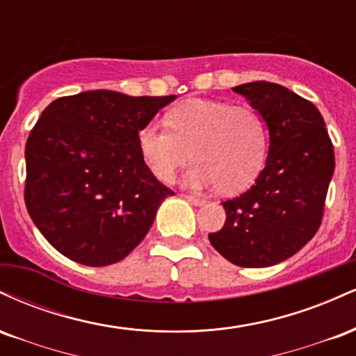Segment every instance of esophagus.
Returning <instances> with one entry per match:
<instances>
[{"mask_svg":"<svg viewBox=\"0 0 356 356\" xmlns=\"http://www.w3.org/2000/svg\"><path fill=\"white\" fill-rule=\"evenodd\" d=\"M184 197L187 199L191 204H194V206H202V204H206V199L204 197H199V195H192V194H186Z\"/></svg>","mask_w":356,"mask_h":356,"instance_id":"esophagus-1","label":"esophagus"}]
</instances>
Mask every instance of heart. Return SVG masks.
Wrapping results in <instances>:
<instances>
[{
	"label": "heart",
	"instance_id": "1",
	"mask_svg": "<svg viewBox=\"0 0 356 356\" xmlns=\"http://www.w3.org/2000/svg\"><path fill=\"white\" fill-rule=\"evenodd\" d=\"M268 140L266 122L256 108L212 100L184 102L167 112L165 124L149 122L137 134L138 152L159 181L172 182L192 159L197 164L187 184L218 186L227 194L254 182Z\"/></svg>",
	"mask_w": 356,
	"mask_h": 356
}]
</instances>
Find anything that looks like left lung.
I'll return each mask as SVG.
<instances>
[{
    "label": "left lung",
    "mask_w": 356,
    "mask_h": 356,
    "mask_svg": "<svg viewBox=\"0 0 356 356\" xmlns=\"http://www.w3.org/2000/svg\"><path fill=\"white\" fill-rule=\"evenodd\" d=\"M232 92L263 115L269 152L254 186L222 202L226 222L209 241L236 266L266 268L316 234L334 170L333 144L320 110L283 85L251 81Z\"/></svg>",
    "instance_id": "8db88e82"
}]
</instances>
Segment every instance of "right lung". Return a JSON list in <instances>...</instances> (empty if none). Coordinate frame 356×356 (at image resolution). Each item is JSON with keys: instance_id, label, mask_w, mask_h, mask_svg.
I'll return each instance as SVG.
<instances>
[{"instance_id": "obj_1", "label": "right lung", "mask_w": 356, "mask_h": 356, "mask_svg": "<svg viewBox=\"0 0 356 356\" xmlns=\"http://www.w3.org/2000/svg\"><path fill=\"white\" fill-rule=\"evenodd\" d=\"M174 99L90 90L43 110L24 150V204L56 251L108 266L145 238L174 192L145 165L137 134Z\"/></svg>"}]
</instances>
